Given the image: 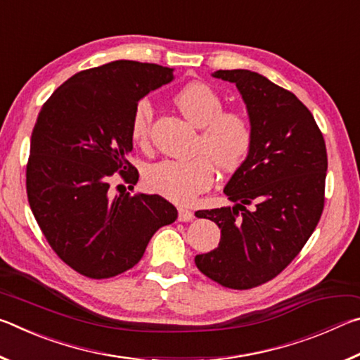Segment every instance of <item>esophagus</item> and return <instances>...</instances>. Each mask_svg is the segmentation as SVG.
Listing matches in <instances>:
<instances>
[{"label": "esophagus", "instance_id": "34e87169", "mask_svg": "<svg viewBox=\"0 0 360 360\" xmlns=\"http://www.w3.org/2000/svg\"><path fill=\"white\" fill-rule=\"evenodd\" d=\"M178 219L181 222H191L193 219V212L186 210V208H179L178 210Z\"/></svg>", "mask_w": 360, "mask_h": 360}]
</instances>
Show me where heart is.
I'll use <instances>...</instances> for the list:
<instances>
[{
	"mask_svg": "<svg viewBox=\"0 0 360 360\" xmlns=\"http://www.w3.org/2000/svg\"><path fill=\"white\" fill-rule=\"evenodd\" d=\"M174 105L193 127L202 129L197 143L198 155L191 160H162L144 172V184L150 192L174 203L188 205L208 191L214 181V167L233 172L251 150L252 130L238 112H224V103L210 85L188 84L174 96ZM154 106L148 98L136 103L131 115L130 135L136 144L148 143Z\"/></svg>",
	"mask_w": 360,
	"mask_h": 360,
	"instance_id": "obj_1",
	"label": "heart"
}]
</instances>
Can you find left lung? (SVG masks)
I'll use <instances>...</instances> for the list:
<instances>
[{
	"instance_id": "8db88e82",
	"label": "left lung",
	"mask_w": 360,
	"mask_h": 360,
	"mask_svg": "<svg viewBox=\"0 0 360 360\" xmlns=\"http://www.w3.org/2000/svg\"><path fill=\"white\" fill-rule=\"evenodd\" d=\"M211 76L236 85L252 144L224 188L235 205L195 212L221 229L219 246L195 255V264L225 288L251 289L279 275L318 225L326 143L308 108L270 79L249 70H219Z\"/></svg>"
}]
</instances>
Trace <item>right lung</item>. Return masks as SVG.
Returning <instances> with one entry per match:
<instances>
[{
	"instance_id": "add662e5",
	"label": "right lung",
	"mask_w": 360,
	"mask_h": 360,
	"mask_svg": "<svg viewBox=\"0 0 360 360\" xmlns=\"http://www.w3.org/2000/svg\"><path fill=\"white\" fill-rule=\"evenodd\" d=\"M173 79L167 66L115 60L70 77L41 108L27 167L28 203L49 245L84 276L127 271L152 235L178 217L160 195L109 192L115 172L130 188L138 182L127 160L133 109Z\"/></svg>"
}]
</instances>
